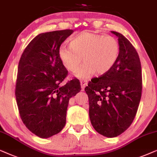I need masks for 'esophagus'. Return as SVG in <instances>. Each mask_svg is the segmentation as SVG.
Returning <instances> with one entry per match:
<instances>
[{
	"instance_id": "esophagus-1",
	"label": "esophagus",
	"mask_w": 157,
	"mask_h": 157,
	"mask_svg": "<svg viewBox=\"0 0 157 157\" xmlns=\"http://www.w3.org/2000/svg\"><path fill=\"white\" fill-rule=\"evenodd\" d=\"M80 84H81V87H82V90H84L85 86L87 85V81L80 80Z\"/></svg>"
}]
</instances>
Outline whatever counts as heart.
Returning a JSON list of instances; mask_svg holds the SVG:
<instances>
[{"mask_svg": "<svg viewBox=\"0 0 157 157\" xmlns=\"http://www.w3.org/2000/svg\"><path fill=\"white\" fill-rule=\"evenodd\" d=\"M120 54L118 41L113 36L82 31L70 41V47L61 46L58 54L67 70L80 79H87L95 72L103 75L115 65Z\"/></svg>", "mask_w": 157, "mask_h": 157, "instance_id": "b5f03b06", "label": "heart"}]
</instances>
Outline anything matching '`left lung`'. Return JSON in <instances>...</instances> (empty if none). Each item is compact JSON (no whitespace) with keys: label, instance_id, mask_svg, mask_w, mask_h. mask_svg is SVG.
Wrapping results in <instances>:
<instances>
[{"label":"left lung","instance_id":"left-lung-1","mask_svg":"<svg viewBox=\"0 0 157 157\" xmlns=\"http://www.w3.org/2000/svg\"><path fill=\"white\" fill-rule=\"evenodd\" d=\"M118 59L109 72L88 82L89 116L95 130L108 138L124 133L136 115L142 92L141 62L136 50L120 33Z\"/></svg>","mask_w":157,"mask_h":157}]
</instances>
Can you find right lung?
Instances as JSON below:
<instances>
[{
    "mask_svg": "<svg viewBox=\"0 0 157 157\" xmlns=\"http://www.w3.org/2000/svg\"><path fill=\"white\" fill-rule=\"evenodd\" d=\"M71 29L42 33L24 49L18 67L15 95L20 117L37 136L47 139L62 130L70 98L80 91L74 78L61 86L68 75L58 54Z\"/></svg>",
    "mask_w": 157,
    "mask_h": 157,
    "instance_id": "right-lung-1",
    "label": "right lung"
}]
</instances>
